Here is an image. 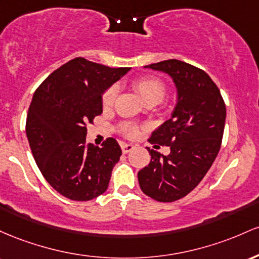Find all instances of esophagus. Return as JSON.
Masks as SVG:
<instances>
[{"label": "esophagus", "mask_w": 259, "mask_h": 259, "mask_svg": "<svg viewBox=\"0 0 259 259\" xmlns=\"http://www.w3.org/2000/svg\"><path fill=\"white\" fill-rule=\"evenodd\" d=\"M133 144H130V143H121V149H122V153L123 154H127L130 153L131 150H133Z\"/></svg>", "instance_id": "34e87169"}]
</instances>
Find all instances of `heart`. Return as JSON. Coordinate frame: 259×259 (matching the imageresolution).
Here are the masks:
<instances>
[{
  "mask_svg": "<svg viewBox=\"0 0 259 259\" xmlns=\"http://www.w3.org/2000/svg\"><path fill=\"white\" fill-rule=\"evenodd\" d=\"M132 88L138 93L139 97L143 99L145 103L154 104V105L160 103L166 95V84L160 78L153 74L142 75L135 79L132 82ZM116 97H117V88L114 85L107 88L101 97V104H103L104 109H110L114 105ZM123 133L132 137L137 133V128L132 124H124Z\"/></svg>",
  "mask_w": 259,
  "mask_h": 259,
  "instance_id": "1",
  "label": "heart"
}]
</instances>
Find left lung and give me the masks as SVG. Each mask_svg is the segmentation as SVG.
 <instances>
[{
  "mask_svg": "<svg viewBox=\"0 0 259 259\" xmlns=\"http://www.w3.org/2000/svg\"><path fill=\"white\" fill-rule=\"evenodd\" d=\"M149 68L172 77L177 104L170 120L148 139L170 147L162 155L149 149L150 161L138 172L144 194L158 202L184 198L208 172L215 160L224 135L226 106L219 88L203 69L179 60L153 63Z\"/></svg>",
  "mask_w": 259,
  "mask_h": 259,
  "instance_id": "left-lung-1",
  "label": "left lung"
}]
</instances>
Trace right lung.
I'll return each instance as SVG.
<instances>
[{
  "instance_id": "add662e5",
  "label": "right lung",
  "mask_w": 259,
  "mask_h": 259,
  "mask_svg": "<svg viewBox=\"0 0 259 259\" xmlns=\"http://www.w3.org/2000/svg\"><path fill=\"white\" fill-rule=\"evenodd\" d=\"M130 71L75 57L37 87L25 132L42 176L60 194L91 200L107 190L121 148L107 138L101 148L87 143V124L103 112L101 94Z\"/></svg>"
}]
</instances>
